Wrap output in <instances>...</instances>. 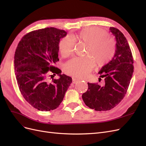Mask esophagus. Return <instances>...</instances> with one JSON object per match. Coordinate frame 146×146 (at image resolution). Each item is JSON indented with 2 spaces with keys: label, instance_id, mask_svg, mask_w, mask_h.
Here are the masks:
<instances>
[{
  "label": "esophagus",
  "instance_id": "esophagus-1",
  "mask_svg": "<svg viewBox=\"0 0 146 146\" xmlns=\"http://www.w3.org/2000/svg\"><path fill=\"white\" fill-rule=\"evenodd\" d=\"M79 81H80V79L77 78H75V77H72V82L74 83H77Z\"/></svg>",
  "mask_w": 146,
  "mask_h": 146
}]
</instances>
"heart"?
<instances>
[{
    "instance_id": "obj_1",
    "label": "heart",
    "mask_w": 146,
    "mask_h": 146,
    "mask_svg": "<svg viewBox=\"0 0 146 146\" xmlns=\"http://www.w3.org/2000/svg\"><path fill=\"white\" fill-rule=\"evenodd\" d=\"M72 39L87 45L85 57H76L65 64V72L77 77H85L97 66H104L111 61L116 52L114 40L108 36L105 30L98 27H88L73 35ZM59 50L63 57L72 54L74 45L72 41L67 37L61 39Z\"/></svg>"
}]
</instances>
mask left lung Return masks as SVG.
Instances as JSON below:
<instances>
[{"instance_id": "left-lung-1", "label": "left lung", "mask_w": 146, "mask_h": 146, "mask_svg": "<svg viewBox=\"0 0 146 146\" xmlns=\"http://www.w3.org/2000/svg\"><path fill=\"white\" fill-rule=\"evenodd\" d=\"M110 32L115 36L116 52L113 59L99 72V80L104 78V83H88V89L82 95L86 105L96 111H108L120 102L133 72V56L126 38L116 28L111 27Z\"/></svg>"}]
</instances>
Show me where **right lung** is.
<instances>
[{
    "label": "right lung",
    "mask_w": 146,
    "mask_h": 146,
    "mask_svg": "<svg viewBox=\"0 0 146 146\" xmlns=\"http://www.w3.org/2000/svg\"><path fill=\"white\" fill-rule=\"evenodd\" d=\"M64 30L47 27L32 31L23 37L14 57L17 85L26 101L40 111L56 109L63 101L72 78L54 66L59 61L60 39ZM52 72V80L48 78ZM58 79L52 78L56 74Z\"/></svg>",
    "instance_id": "right-lung-1"
}]
</instances>
